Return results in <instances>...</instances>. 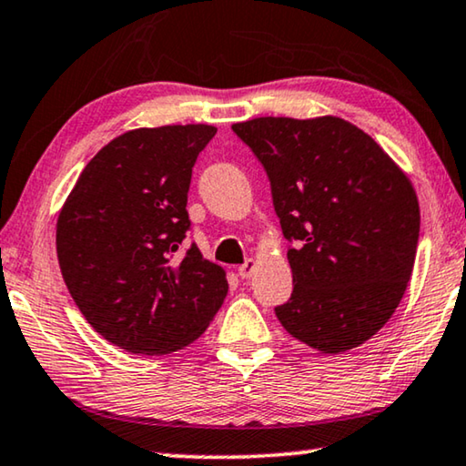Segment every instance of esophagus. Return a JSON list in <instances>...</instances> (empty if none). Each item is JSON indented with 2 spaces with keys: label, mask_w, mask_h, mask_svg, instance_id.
Segmentation results:
<instances>
[{
  "label": "esophagus",
  "mask_w": 466,
  "mask_h": 466,
  "mask_svg": "<svg viewBox=\"0 0 466 466\" xmlns=\"http://www.w3.org/2000/svg\"><path fill=\"white\" fill-rule=\"evenodd\" d=\"M255 268H257V261L247 259L245 263H242V266H238V276L242 278V280H245V278H251L253 272H255Z\"/></svg>",
  "instance_id": "34e87169"
}]
</instances>
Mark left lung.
<instances>
[{
    "instance_id": "obj_1",
    "label": "left lung",
    "mask_w": 466,
    "mask_h": 466,
    "mask_svg": "<svg viewBox=\"0 0 466 466\" xmlns=\"http://www.w3.org/2000/svg\"><path fill=\"white\" fill-rule=\"evenodd\" d=\"M232 131L259 158L293 272L276 316L322 353L362 345L393 316L419 247V198L370 136L339 116H259Z\"/></svg>"
}]
</instances>
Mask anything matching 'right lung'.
<instances>
[{
	"label": "right lung",
	"instance_id": "1",
	"mask_svg": "<svg viewBox=\"0 0 466 466\" xmlns=\"http://www.w3.org/2000/svg\"><path fill=\"white\" fill-rule=\"evenodd\" d=\"M213 125L127 131L86 165L56 226L68 293L92 329L140 356L203 335L228 295L226 272L192 245L188 190Z\"/></svg>",
	"mask_w": 466,
	"mask_h": 466
}]
</instances>
